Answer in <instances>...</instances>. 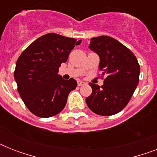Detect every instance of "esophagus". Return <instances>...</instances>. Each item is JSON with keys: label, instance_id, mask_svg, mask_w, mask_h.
Returning a JSON list of instances; mask_svg holds the SVG:
<instances>
[{"label": "esophagus", "instance_id": "obj_1", "mask_svg": "<svg viewBox=\"0 0 157 157\" xmlns=\"http://www.w3.org/2000/svg\"><path fill=\"white\" fill-rule=\"evenodd\" d=\"M85 84H86V82H84V81H77V85H78L79 86H84Z\"/></svg>", "mask_w": 157, "mask_h": 157}]
</instances>
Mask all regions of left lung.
I'll return each instance as SVG.
<instances>
[{
	"label": "left lung",
	"instance_id": "obj_1",
	"mask_svg": "<svg viewBox=\"0 0 157 157\" xmlns=\"http://www.w3.org/2000/svg\"><path fill=\"white\" fill-rule=\"evenodd\" d=\"M89 48L99 56L98 68L107 77L101 87L89 84L92 94L86 98V103L96 114H117L128 104L139 84L138 60L128 48L107 36L91 38Z\"/></svg>",
	"mask_w": 157,
	"mask_h": 157
}]
</instances>
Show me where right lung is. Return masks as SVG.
Instances as JSON below:
<instances>
[{
    "label": "right lung",
    "instance_id": "right-lung-1",
    "mask_svg": "<svg viewBox=\"0 0 157 157\" xmlns=\"http://www.w3.org/2000/svg\"><path fill=\"white\" fill-rule=\"evenodd\" d=\"M81 40L48 33L33 41L17 60L13 73L18 91L26 107L39 117H54L63 109L67 96L77 86L73 78L66 81L59 67L66 63Z\"/></svg>",
    "mask_w": 157,
    "mask_h": 157
}]
</instances>
